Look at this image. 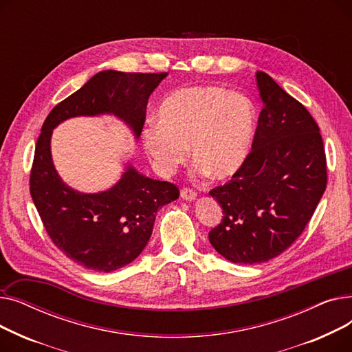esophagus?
<instances>
[{
    "label": "esophagus",
    "instance_id": "34e87169",
    "mask_svg": "<svg viewBox=\"0 0 352 352\" xmlns=\"http://www.w3.org/2000/svg\"><path fill=\"white\" fill-rule=\"evenodd\" d=\"M181 198L186 199V201H192L197 198V192L191 188H182L181 190Z\"/></svg>",
    "mask_w": 352,
    "mask_h": 352
}]
</instances>
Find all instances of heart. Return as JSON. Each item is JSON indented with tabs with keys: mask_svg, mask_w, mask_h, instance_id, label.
I'll use <instances>...</instances> for the list:
<instances>
[{
	"mask_svg": "<svg viewBox=\"0 0 352 352\" xmlns=\"http://www.w3.org/2000/svg\"><path fill=\"white\" fill-rule=\"evenodd\" d=\"M155 120L144 128L141 140L161 175L177 170L190 145L197 174L228 179L245 165L256 131L252 101L212 85L171 91L157 107Z\"/></svg>",
	"mask_w": 352,
	"mask_h": 352,
	"instance_id": "heart-1",
	"label": "heart"
}]
</instances>
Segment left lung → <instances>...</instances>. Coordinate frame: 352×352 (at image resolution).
I'll return each mask as SVG.
<instances>
[{"label":"left lung","instance_id":"left-lung-1","mask_svg":"<svg viewBox=\"0 0 352 352\" xmlns=\"http://www.w3.org/2000/svg\"><path fill=\"white\" fill-rule=\"evenodd\" d=\"M263 109L245 165L210 195L223 221L208 234L218 254L235 264H261L297 239L327 187L320 128L307 108L256 72Z\"/></svg>","mask_w":352,"mask_h":352}]
</instances>
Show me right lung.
Instances as JSON below:
<instances>
[{
	"label": "right lung",
	"instance_id": "right-lung-1",
	"mask_svg": "<svg viewBox=\"0 0 352 352\" xmlns=\"http://www.w3.org/2000/svg\"><path fill=\"white\" fill-rule=\"evenodd\" d=\"M166 72L107 69L55 105L35 145L30 192L51 241L84 268L111 272L133 263L145 248L157 211L179 197L171 182L140 174L126 165L107 191L84 194L61 179L51 158L52 129L72 117L113 114L141 135L145 108Z\"/></svg>",
	"mask_w": 352,
	"mask_h": 352
}]
</instances>
